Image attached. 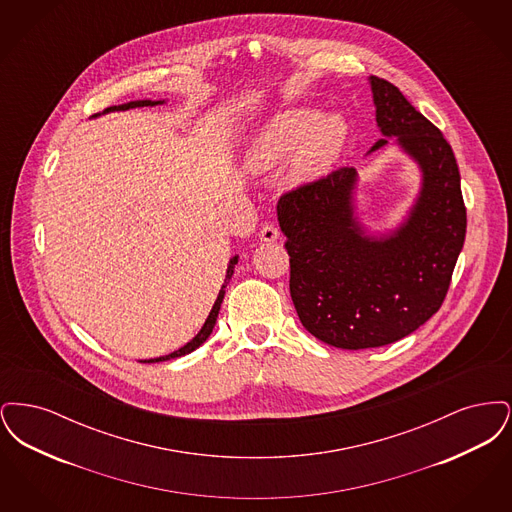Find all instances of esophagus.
Here are the masks:
<instances>
[{
    "label": "esophagus",
    "instance_id": "esophagus-1",
    "mask_svg": "<svg viewBox=\"0 0 512 512\" xmlns=\"http://www.w3.org/2000/svg\"><path fill=\"white\" fill-rule=\"evenodd\" d=\"M259 238H261V242H276L278 238H280V230L272 224V222H267V224H263L261 226V230H259Z\"/></svg>",
    "mask_w": 512,
    "mask_h": 512
}]
</instances>
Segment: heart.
I'll return each mask as SVG.
<instances>
[{
    "label": "heart",
    "mask_w": 512,
    "mask_h": 512,
    "mask_svg": "<svg viewBox=\"0 0 512 512\" xmlns=\"http://www.w3.org/2000/svg\"><path fill=\"white\" fill-rule=\"evenodd\" d=\"M345 140L347 124L340 115L295 109L270 121L251 147L249 161L255 169H270L297 151V176L315 178L338 161Z\"/></svg>",
    "instance_id": "b5f03b06"
}]
</instances>
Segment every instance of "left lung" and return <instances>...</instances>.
<instances>
[{"label":"left lung","instance_id":"1","mask_svg":"<svg viewBox=\"0 0 512 512\" xmlns=\"http://www.w3.org/2000/svg\"><path fill=\"white\" fill-rule=\"evenodd\" d=\"M376 124L416 161L422 188L407 220L368 236L355 217L357 171L341 167L278 201L301 324L341 349L382 347L438 313L463 249L466 209L453 149L388 80L370 76Z\"/></svg>","mask_w":512,"mask_h":512}]
</instances>
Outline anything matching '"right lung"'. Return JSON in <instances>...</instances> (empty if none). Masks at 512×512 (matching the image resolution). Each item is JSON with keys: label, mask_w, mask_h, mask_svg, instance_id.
<instances>
[{"label": "right lung", "mask_w": 512, "mask_h": 512, "mask_svg": "<svg viewBox=\"0 0 512 512\" xmlns=\"http://www.w3.org/2000/svg\"><path fill=\"white\" fill-rule=\"evenodd\" d=\"M159 103H163V101H151V99H140V101H130V103H122V105H113V107H107L103 113H109V111H126V109H134V107H153V105H159ZM94 117H98V115H94ZM238 265V255L236 257H232L230 259V263H228V270H226V278H224V284H222V288H220L219 295H217V301H215V305H213V309H211V313H209V317L205 320V324L201 326V330L197 332V336H195L194 340L188 341L184 347H180L178 351H174L171 355H165V357H157V359H149V361H144V363H159V361H171V359H176V357H182V355H188V353H192L195 351L203 341L207 340L209 336H211V332H213V328H215V322H217V317H219L220 311V303H222V299H224V288H226V284L230 282V278H232V274H234V267Z\"/></svg>", "instance_id": "add662e5"}]
</instances>
